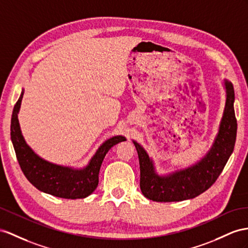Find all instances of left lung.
<instances>
[{"label": "left lung", "instance_id": "1", "mask_svg": "<svg viewBox=\"0 0 248 248\" xmlns=\"http://www.w3.org/2000/svg\"><path fill=\"white\" fill-rule=\"evenodd\" d=\"M223 87L226 98L218 133L206 154L193 166L164 175L158 174L154 160L147 151L141 144L132 140L137 150L140 166V189L148 199L156 202L193 199L205 192L217 180L232 153L237 137L233 86L224 78Z\"/></svg>", "mask_w": 248, "mask_h": 248}]
</instances>
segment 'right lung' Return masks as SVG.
Masks as SVG:
<instances>
[{"mask_svg": "<svg viewBox=\"0 0 248 248\" xmlns=\"http://www.w3.org/2000/svg\"><path fill=\"white\" fill-rule=\"evenodd\" d=\"M24 89L11 116L10 136L24 175L41 192L65 199H81L91 195L98 186V174L104 158L113 145L126 140L123 135L107 139L84 168L60 166L44 159L27 144L22 134L17 114L21 109Z\"/></svg>", "mask_w": 248, "mask_h": 248, "instance_id": "right-lung-1", "label": "right lung"}]
</instances>
